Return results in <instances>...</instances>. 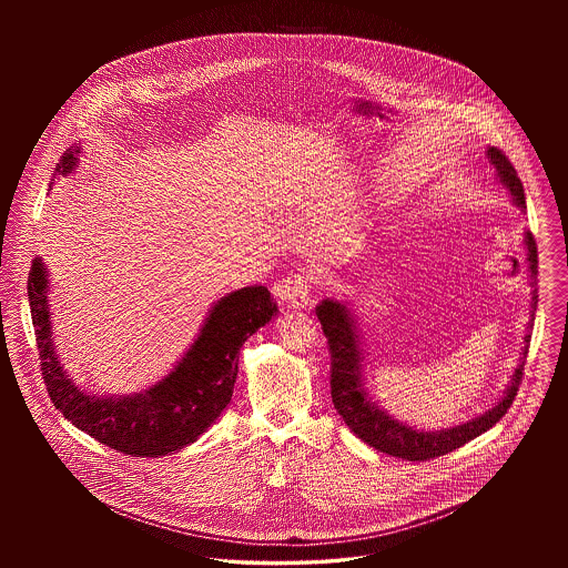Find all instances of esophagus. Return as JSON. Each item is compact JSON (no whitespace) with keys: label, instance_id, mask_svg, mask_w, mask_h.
Wrapping results in <instances>:
<instances>
[{"label":"esophagus","instance_id":"esophagus-1","mask_svg":"<svg viewBox=\"0 0 568 568\" xmlns=\"http://www.w3.org/2000/svg\"><path fill=\"white\" fill-rule=\"evenodd\" d=\"M311 283H313V276L308 272L294 274L283 283V296L290 302L292 308L311 306Z\"/></svg>","mask_w":568,"mask_h":568}]
</instances>
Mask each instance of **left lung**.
<instances>
[{"instance_id": "obj_1", "label": "left lung", "mask_w": 568, "mask_h": 568, "mask_svg": "<svg viewBox=\"0 0 568 568\" xmlns=\"http://www.w3.org/2000/svg\"><path fill=\"white\" fill-rule=\"evenodd\" d=\"M487 160L494 163L498 181L509 190L515 204L519 209H526V197H524V187L521 181L515 172L514 163L509 158L491 146L487 149ZM524 246H526V271L530 276L532 285V302H530V317L535 320L537 311V274H539V255H537V243L530 232L524 234ZM317 320L322 324L327 347H329V359H332V375H329V387H332V403L338 410V415L345 419V424L352 428L353 434H357L364 443L375 447L383 454L396 456V458L408 459V462H424V459L438 458L445 456L454 449L462 447L464 443L477 438L479 434L487 433L491 426H496L503 415L514 405L521 375H524V359L528 355V343H530V332L524 338V349H521V362L515 368L511 385L505 389V396L481 413L479 417H473L454 428L445 430H415L406 426L403 422L389 417L381 406L371 398L366 385H364V353H362V343L357 336V325L353 322L352 311L347 304L336 302V300H324L317 308ZM532 320L528 327L532 329Z\"/></svg>"}]
</instances>
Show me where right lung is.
<instances>
[{"label": "right lung", "mask_w": 568, "mask_h": 568, "mask_svg": "<svg viewBox=\"0 0 568 568\" xmlns=\"http://www.w3.org/2000/svg\"><path fill=\"white\" fill-rule=\"evenodd\" d=\"M79 153L81 146H72L61 155L51 187L57 176H68L77 168ZM28 296L42 378L53 405L82 433L135 458L179 452L215 424L232 400L244 341L278 313L264 285L232 292L216 300L197 338L170 375L132 396H93L74 385L54 353L49 272L40 257L29 271Z\"/></svg>", "instance_id": "add662e5"}]
</instances>
